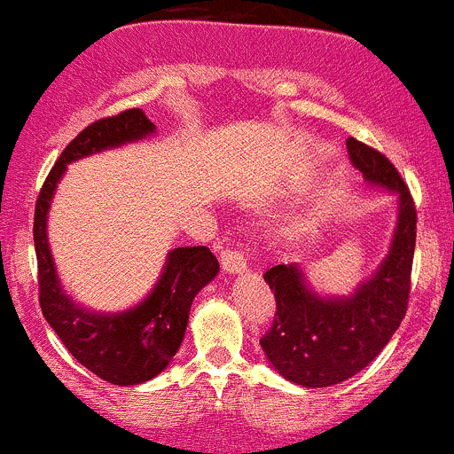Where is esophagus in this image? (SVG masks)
<instances>
[{
	"instance_id": "34e87169",
	"label": "esophagus",
	"mask_w": 454,
	"mask_h": 454,
	"mask_svg": "<svg viewBox=\"0 0 454 454\" xmlns=\"http://www.w3.org/2000/svg\"><path fill=\"white\" fill-rule=\"evenodd\" d=\"M222 269L226 273H241L247 269V258L239 249H223L222 252Z\"/></svg>"
}]
</instances>
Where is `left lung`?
Wrapping results in <instances>:
<instances>
[{
	"label": "left lung",
	"instance_id": "1",
	"mask_svg": "<svg viewBox=\"0 0 454 454\" xmlns=\"http://www.w3.org/2000/svg\"><path fill=\"white\" fill-rule=\"evenodd\" d=\"M346 147L367 184L399 196V215L388 256L350 296L314 293L299 264L264 273L278 311L260 346L281 376L307 388L333 387L367 367L399 328L410 299L416 207L408 185L384 153L356 138Z\"/></svg>",
	"mask_w": 454,
	"mask_h": 454
}]
</instances>
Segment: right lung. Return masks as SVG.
<instances>
[{
  "label": "right lung",
  "mask_w": 454,
  "mask_h": 454,
  "mask_svg": "<svg viewBox=\"0 0 454 454\" xmlns=\"http://www.w3.org/2000/svg\"><path fill=\"white\" fill-rule=\"evenodd\" d=\"M153 132L155 126L140 108L91 123L61 151L35 200L34 243L43 314L82 367L117 387L143 384L168 367L184 341L192 301L220 273V262L205 245L176 247L168 254L161 278L143 303L119 314H96L78 307L61 288L46 239V215L70 161L121 147Z\"/></svg>",
  "instance_id": "1"
}]
</instances>
